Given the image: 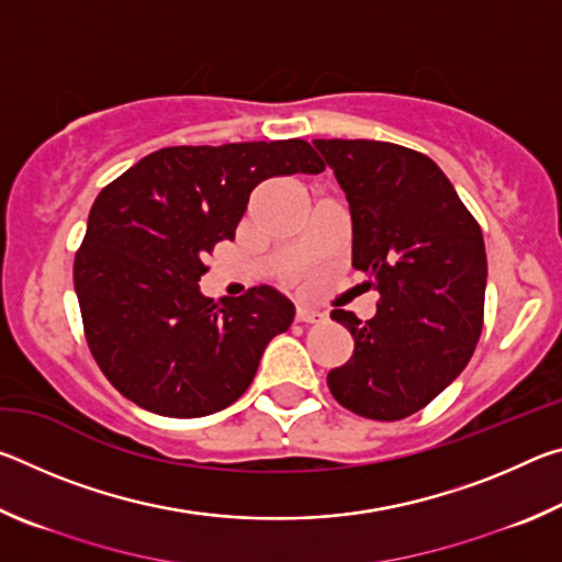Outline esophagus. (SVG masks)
<instances>
[{"label":"esophagus","mask_w":562,"mask_h":562,"mask_svg":"<svg viewBox=\"0 0 562 562\" xmlns=\"http://www.w3.org/2000/svg\"><path fill=\"white\" fill-rule=\"evenodd\" d=\"M322 319H325V315L315 307H307V304H297V310H294V322H322Z\"/></svg>","instance_id":"34e87169"}]
</instances>
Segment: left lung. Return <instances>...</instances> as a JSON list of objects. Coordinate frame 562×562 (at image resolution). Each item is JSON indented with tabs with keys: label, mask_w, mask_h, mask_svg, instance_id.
Returning <instances> with one entry per match:
<instances>
[{
	"label": "left lung",
	"mask_w": 562,
	"mask_h": 562,
	"mask_svg": "<svg viewBox=\"0 0 562 562\" xmlns=\"http://www.w3.org/2000/svg\"><path fill=\"white\" fill-rule=\"evenodd\" d=\"M351 215V265L379 290L376 315L331 310L355 339L327 384L376 422L412 416L463 372L481 337L486 245L429 156L384 140H312Z\"/></svg>",
	"instance_id": "obj_1"
}]
</instances>
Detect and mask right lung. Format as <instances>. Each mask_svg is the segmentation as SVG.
<instances>
[{"label":"right lung","instance_id":"right-lung-1","mask_svg":"<svg viewBox=\"0 0 562 562\" xmlns=\"http://www.w3.org/2000/svg\"><path fill=\"white\" fill-rule=\"evenodd\" d=\"M325 170L302 138L173 146L103 188L74 262L91 355L133 404L170 418L221 412L245 394L294 304L272 288L213 302L205 258L233 240L252 188Z\"/></svg>","mask_w":562,"mask_h":562}]
</instances>
